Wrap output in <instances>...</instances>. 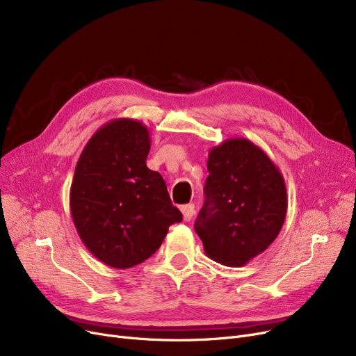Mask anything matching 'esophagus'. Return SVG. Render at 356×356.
Returning a JSON list of instances; mask_svg holds the SVG:
<instances>
[{"mask_svg": "<svg viewBox=\"0 0 356 356\" xmlns=\"http://www.w3.org/2000/svg\"><path fill=\"white\" fill-rule=\"evenodd\" d=\"M181 213H183L184 220H191L195 215V204L193 203L184 204V207H181Z\"/></svg>", "mask_w": 356, "mask_h": 356, "instance_id": "1", "label": "esophagus"}]
</instances>
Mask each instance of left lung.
I'll return each instance as SVG.
<instances>
[{"instance_id": "obj_1", "label": "left lung", "mask_w": 356, "mask_h": 356, "mask_svg": "<svg viewBox=\"0 0 356 356\" xmlns=\"http://www.w3.org/2000/svg\"><path fill=\"white\" fill-rule=\"evenodd\" d=\"M204 204L195 223L207 255L241 267L264 252L287 213L284 179L271 159L247 138L213 147L208 160Z\"/></svg>"}]
</instances>
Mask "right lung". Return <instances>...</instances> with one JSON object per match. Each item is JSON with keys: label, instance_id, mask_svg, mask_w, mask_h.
<instances>
[{"label": "right lung", "instance_id": "1", "mask_svg": "<svg viewBox=\"0 0 356 356\" xmlns=\"http://www.w3.org/2000/svg\"><path fill=\"white\" fill-rule=\"evenodd\" d=\"M149 144L143 122L112 120L92 136L74 168L73 223L90 254L112 268L141 264L183 219L161 175L145 164Z\"/></svg>", "mask_w": 356, "mask_h": 356}]
</instances>
